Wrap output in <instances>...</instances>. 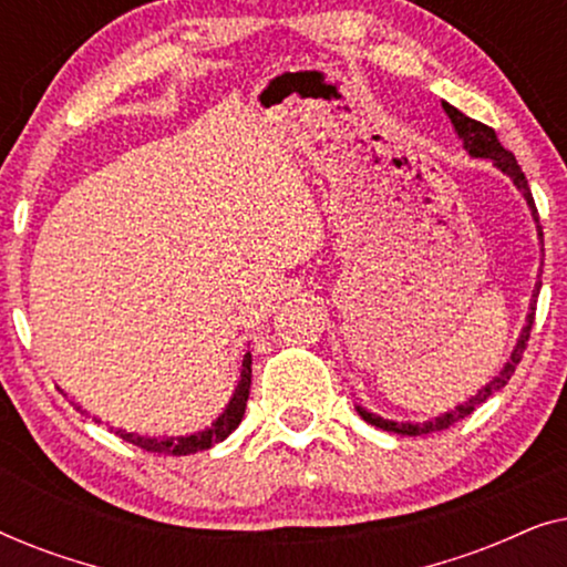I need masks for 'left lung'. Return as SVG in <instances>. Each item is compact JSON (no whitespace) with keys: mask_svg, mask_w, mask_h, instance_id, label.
I'll return each mask as SVG.
<instances>
[{"mask_svg":"<svg viewBox=\"0 0 567 567\" xmlns=\"http://www.w3.org/2000/svg\"><path fill=\"white\" fill-rule=\"evenodd\" d=\"M444 111H446L449 118H452L454 128H456V134H460V138L464 142V150H467V152L472 154V157L491 159L495 167H501L503 173H506V175L511 177V181L516 183V188L524 193L526 204L532 206L534 219H537V224H539L537 206H534V198H532L529 183H526V177H524V173H522V167H518V162H516L514 154H511L508 150H503V146H501L498 136H495V131H493L491 126H485V123L467 118V115L460 113V111H456V107H452L449 103H444ZM537 229H539V235H542V227H537ZM539 286H542V281L537 284V289H534V301H537ZM532 324H534V305H532V312H529V317H526V328H524V332H522V338H518V343H516V348H514V353H511V361L506 363V367H503L501 374L495 377L491 384H485L483 390H480V392L475 394V398H470L467 402H464V405H460L456 410H452V413H446V415H441V417H433V421H429V423H415V425H413V423H394V421H384V417H379V415H374V413H369V410H363V408H355V410H359V415H361L363 421H367V423L377 425V429H382V431L400 433V436H423V433L446 431L449 425H454V423L464 421V417H467L475 408L483 405V402H485L487 398H491L493 392H501L503 386L508 384V379L514 377L516 367H518V363H522V355H524V351H526V343H529Z\"/></svg>","mask_w":567,"mask_h":567,"instance_id":"8db88e82","label":"left lung"}]
</instances>
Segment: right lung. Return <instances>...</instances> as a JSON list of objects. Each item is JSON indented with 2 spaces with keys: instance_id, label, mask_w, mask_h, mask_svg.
I'll return each mask as SVG.
<instances>
[{
  "instance_id": "1",
  "label": "right lung",
  "mask_w": 567,
  "mask_h": 567,
  "mask_svg": "<svg viewBox=\"0 0 567 567\" xmlns=\"http://www.w3.org/2000/svg\"><path fill=\"white\" fill-rule=\"evenodd\" d=\"M250 363H252L250 353H245L243 379H239V384H237V390H235V398L229 400L227 410H224L221 417L212 425V429H206V431H200V433H193V436H173V439H150V436H138V433H128V431H121L118 429V431H115V436H121L123 441H128V444L144 449V452H154V454L185 456V454L206 452V449H212L214 444H219V441L227 439L229 433L235 431L239 423H243L247 398H250V377H252Z\"/></svg>"
}]
</instances>
